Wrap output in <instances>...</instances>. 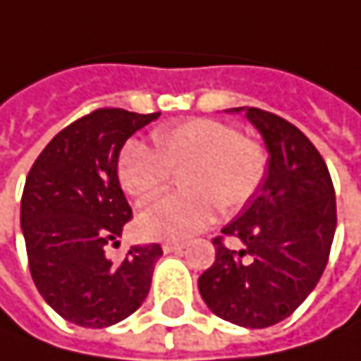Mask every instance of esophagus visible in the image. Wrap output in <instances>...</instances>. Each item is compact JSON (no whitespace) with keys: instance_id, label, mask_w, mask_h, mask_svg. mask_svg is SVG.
Listing matches in <instances>:
<instances>
[{"instance_id":"obj_1","label":"esophagus","mask_w":361,"mask_h":361,"mask_svg":"<svg viewBox=\"0 0 361 361\" xmlns=\"http://www.w3.org/2000/svg\"><path fill=\"white\" fill-rule=\"evenodd\" d=\"M183 249H185V243H178V241L162 243V251H164V253H176V251H183Z\"/></svg>"}]
</instances>
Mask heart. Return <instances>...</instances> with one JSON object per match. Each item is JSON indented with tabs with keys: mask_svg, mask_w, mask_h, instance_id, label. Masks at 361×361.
<instances>
[{
	"mask_svg": "<svg viewBox=\"0 0 361 361\" xmlns=\"http://www.w3.org/2000/svg\"><path fill=\"white\" fill-rule=\"evenodd\" d=\"M152 150L128 142L118 157L122 190L148 201L169 187L173 171H183L187 192L160 197L138 215V231L150 239H185L207 229L221 211L245 207L263 187L269 152L235 126L211 118H192L159 126L150 134Z\"/></svg>",
	"mask_w": 361,
	"mask_h": 361,
	"instance_id": "obj_1",
	"label": "heart"
}]
</instances>
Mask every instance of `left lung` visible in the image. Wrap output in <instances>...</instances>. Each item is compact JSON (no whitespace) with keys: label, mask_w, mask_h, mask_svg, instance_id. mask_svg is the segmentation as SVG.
<instances>
[{"label":"left lung","mask_w":361,"mask_h":361,"mask_svg":"<svg viewBox=\"0 0 361 361\" xmlns=\"http://www.w3.org/2000/svg\"><path fill=\"white\" fill-rule=\"evenodd\" d=\"M261 132L269 171L263 187L221 231L243 243L233 251L216 237L215 263L199 291L221 319L251 329L283 322L305 301L326 269L336 235V190L312 140L277 114L243 112Z\"/></svg>","instance_id":"obj_1"}]
</instances>
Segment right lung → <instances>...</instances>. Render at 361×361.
Instances as JSON below:
<instances>
[{
    "label": "right lung",
    "mask_w": 361,
    "mask_h": 361,
    "mask_svg": "<svg viewBox=\"0 0 361 361\" xmlns=\"http://www.w3.org/2000/svg\"><path fill=\"white\" fill-rule=\"evenodd\" d=\"M98 108L58 132L35 159L21 195V231L37 291L66 322L108 327L134 313L150 291L159 243L134 245L124 261L106 257L132 209L118 180V154L157 120Z\"/></svg>",
    "instance_id": "right-lung-1"
}]
</instances>
